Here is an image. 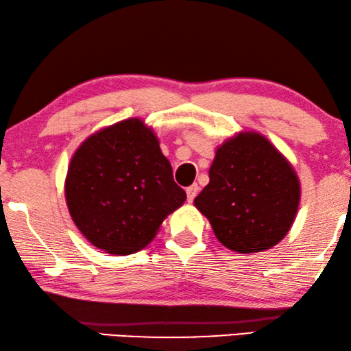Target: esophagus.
<instances>
[{
  "label": "esophagus",
  "instance_id": "esophagus-1",
  "mask_svg": "<svg viewBox=\"0 0 351 351\" xmlns=\"http://www.w3.org/2000/svg\"><path fill=\"white\" fill-rule=\"evenodd\" d=\"M197 192H199V186H197V184H192V186H189V187H187V189H186V194H187V202H189V204H191L192 200L195 199Z\"/></svg>",
  "mask_w": 351,
  "mask_h": 351
}]
</instances>
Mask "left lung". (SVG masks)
I'll return each mask as SVG.
<instances>
[{
  "instance_id": "1",
  "label": "left lung",
  "mask_w": 351,
  "mask_h": 351,
  "mask_svg": "<svg viewBox=\"0 0 351 351\" xmlns=\"http://www.w3.org/2000/svg\"><path fill=\"white\" fill-rule=\"evenodd\" d=\"M299 200V180L289 162L267 138L243 132L218 147L210 182L194 205L226 248L261 253L288 234Z\"/></svg>"
}]
</instances>
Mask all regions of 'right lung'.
<instances>
[{
  "instance_id": "add662e5",
  "label": "right lung",
  "mask_w": 351,
  "mask_h": 351,
  "mask_svg": "<svg viewBox=\"0 0 351 351\" xmlns=\"http://www.w3.org/2000/svg\"><path fill=\"white\" fill-rule=\"evenodd\" d=\"M65 197L77 229L93 246L132 254L149 243L184 204L159 141L140 119L93 133L68 167Z\"/></svg>"
}]
</instances>
